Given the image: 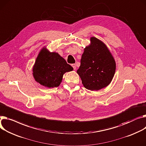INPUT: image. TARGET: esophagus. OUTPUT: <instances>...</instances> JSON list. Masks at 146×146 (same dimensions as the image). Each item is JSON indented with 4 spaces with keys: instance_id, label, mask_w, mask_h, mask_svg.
<instances>
[{
    "instance_id": "34e87169",
    "label": "esophagus",
    "mask_w": 146,
    "mask_h": 146,
    "mask_svg": "<svg viewBox=\"0 0 146 146\" xmlns=\"http://www.w3.org/2000/svg\"><path fill=\"white\" fill-rule=\"evenodd\" d=\"M72 66L73 67L74 70H75V69H76V64H72Z\"/></svg>"
}]
</instances>
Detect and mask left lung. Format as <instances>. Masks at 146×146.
<instances>
[{"instance_id": "8db88e82", "label": "left lung", "mask_w": 146, "mask_h": 146, "mask_svg": "<svg viewBox=\"0 0 146 146\" xmlns=\"http://www.w3.org/2000/svg\"><path fill=\"white\" fill-rule=\"evenodd\" d=\"M91 44L84 48L80 66L77 70L86 89L99 90L108 86L115 71V63L106 46L91 37Z\"/></svg>"}]
</instances>
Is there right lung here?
Wrapping results in <instances>:
<instances>
[{
    "instance_id": "add662e5",
    "label": "right lung",
    "mask_w": 146,
    "mask_h": 146,
    "mask_svg": "<svg viewBox=\"0 0 146 146\" xmlns=\"http://www.w3.org/2000/svg\"><path fill=\"white\" fill-rule=\"evenodd\" d=\"M73 67L57 53L43 48L37 57L33 72L36 81L47 87L59 86L63 74L73 70Z\"/></svg>"
}]
</instances>
